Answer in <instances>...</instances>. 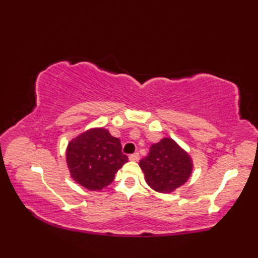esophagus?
<instances>
[{
  "mask_svg": "<svg viewBox=\"0 0 258 258\" xmlns=\"http://www.w3.org/2000/svg\"><path fill=\"white\" fill-rule=\"evenodd\" d=\"M128 158H130V161L138 162V161L140 160V155H139V153H135V154H131V155L128 156Z\"/></svg>",
  "mask_w": 258,
  "mask_h": 258,
  "instance_id": "esophagus-1",
  "label": "esophagus"
}]
</instances>
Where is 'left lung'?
Segmentation results:
<instances>
[{
    "instance_id": "8db88e82",
    "label": "left lung",
    "mask_w": 258,
    "mask_h": 258,
    "mask_svg": "<svg viewBox=\"0 0 258 258\" xmlns=\"http://www.w3.org/2000/svg\"><path fill=\"white\" fill-rule=\"evenodd\" d=\"M146 183L160 193H172L184 185L193 171L190 156L172 139L153 144L149 155L139 163Z\"/></svg>"
}]
</instances>
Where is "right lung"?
Returning <instances> with one entry per match:
<instances>
[{
    "mask_svg": "<svg viewBox=\"0 0 258 258\" xmlns=\"http://www.w3.org/2000/svg\"><path fill=\"white\" fill-rule=\"evenodd\" d=\"M127 161L119 140L103 127L91 128L76 136L67 149L71 176L89 190H101L108 186Z\"/></svg>",
    "mask_w": 258,
    "mask_h": 258,
    "instance_id": "right-lung-1",
    "label": "right lung"
}]
</instances>
